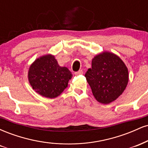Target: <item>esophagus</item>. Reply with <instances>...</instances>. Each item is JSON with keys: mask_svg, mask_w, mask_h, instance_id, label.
<instances>
[{"mask_svg": "<svg viewBox=\"0 0 148 148\" xmlns=\"http://www.w3.org/2000/svg\"><path fill=\"white\" fill-rule=\"evenodd\" d=\"M83 74V71L81 70H81H79L78 72H75V75H76V76L80 75V74Z\"/></svg>", "mask_w": 148, "mask_h": 148, "instance_id": "34e87169", "label": "esophagus"}]
</instances>
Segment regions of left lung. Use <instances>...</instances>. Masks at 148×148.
Returning a JSON list of instances; mask_svg holds the SVG:
<instances>
[{
  "label": "left lung",
  "instance_id": "obj_1",
  "mask_svg": "<svg viewBox=\"0 0 148 148\" xmlns=\"http://www.w3.org/2000/svg\"><path fill=\"white\" fill-rule=\"evenodd\" d=\"M97 101L107 104L123 94L129 81L127 67L118 56L103 51L92 60L85 74Z\"/></svg>",
  "mask_w": 148,
  "mask_h": 148
}]
</instances>
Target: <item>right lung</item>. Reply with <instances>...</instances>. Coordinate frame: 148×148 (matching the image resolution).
Here are the masks:
<instances>
[{
    "label": "right lung",
    "instance_id": "obj_1",
    "mask_svg": "<svg viewBox=\"0 0 148 148\" xmlns=\"http://www.w3.org/2000/svg\"><path fill=\"white\" fill-rule=\"evenodd\" d=\"M28 81L36 92L45 97H57L67 87L72 74L67 67H60L53 56L39 58L30 66Z\"/></svg>",
    "mask_w": 148,
    "mask_h": 148
}]
</instances>
